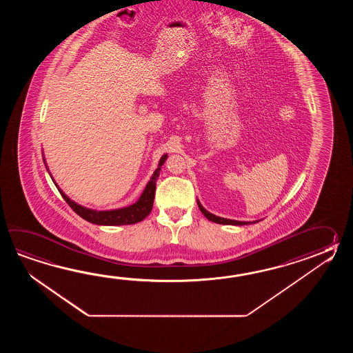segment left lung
Segmentation results:
<instances>
[{"mask_svg": "<svg viewBox=\"0 0 353 353\" xmlns=\"http://www.w3.org/2000/svg\"><path fill=\"white\" fill-rule=\"evenodd\" d=\"M196 203H198V207H199V210H201L203 214L205 216V218H208L210 221L214 222V223H219V225H245L259 222V221H254V222H242V221H234V219H227V218L218 217V216H214V214L210 213L208 210H204L202 204L199 203V201H196Z\"/></svg>", "mask_w": 353, "mask_h": 353, "instance_id": "left-lung-1", "label": "left lung"}]
</instances>
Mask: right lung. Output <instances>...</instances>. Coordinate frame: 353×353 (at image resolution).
Wrapping results in <instances>:
<instances>
[{"instance_id":"obj_1","label":"right lung","mask_w":353,"mask_h":353,"mask_svg":"<svg viewBox=\"0 0 353 353\" xmlns=\"http://www.w3.org/2000/svg\"><path fill=\"white\" fill-rule=\"evenodd\" d=\"M168 155H163L160 161H159L158 169L154 172L151 179L149 183L146 184V187L143 189V194L140 195L139 201L125 207V208H120V210H94L85 208L78 203L73 202L67 194H64V192L59 189L58 184L54 181V184L58 188L61 196L64 198V201L70 205V208L74 210L78 216H81L83 219L88 221L93 225H134L137 222H141L143 219L148 217L150 214L151 210H152V204H154V198H155V189H157V180L159 178V174L161 170V166L165 163ZM43 160L46 159L43 158ZM48 169V166H46ZM49 173V169H48ZM50 174V173H49ZM52 176V175H50Z\"/></svg>"}]
</instances>
